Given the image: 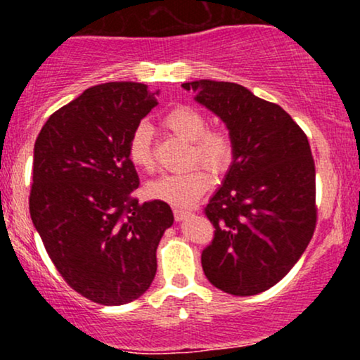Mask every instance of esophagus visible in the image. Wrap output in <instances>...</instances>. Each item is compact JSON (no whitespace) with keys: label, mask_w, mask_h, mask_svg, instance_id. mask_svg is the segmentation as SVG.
<instances>
[{"label":"esophagus","mask_w":360,"mask_h":360,"mask_svg":"<svg viewBox=\"0 0 360 360\" xmlns=\"http://www.w3.org/2000/svg\"><path fill=\"white\" fill-rule=\"evenodd\" d=\"M189 214H191V212H186V210H174V218L177 221H183V220H186V218L189 217Z\"/></svg>","instance_id":"esophagus-1"}]
</instances>
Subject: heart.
<instances>
[{"label": "heart", "instance_id": "1", "mask_svg": "<svg viewBox=\"0 0 360 360\" xmlns=\"http://www.w3.org/2000/svg\"><path fill=\"white\" fill-rule=\"evenodd\" d=\"M162 125L176 137L191 143L189 166L201 162L214 172L229 169L235 157V139L226 128H208V120L201 111L189 106H176L167 111ZM128 159L135 167L143 171L154 169L152 154V128L142 122L131 131L128 140ZM212 176L203 167H193L181 174H164L146 186V194L150 200L189 208L208 191Z\"/></svg>", "mask_w": 360, "mask_h": 360}]
</instances>
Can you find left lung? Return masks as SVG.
<instances>
[{
    "label": "left lung",
    "mask_w": 360,
    "mask_h": 360,
    "mask_svg": "<svg viewBox=\"0 0 360 360\" xmlns=\"http://www.w3.org/2000/svg\"><path fill=\"white\" fill-rule=\"evenodd\" d=\"M225 123L235 157L205 213L214 226L205 276L233 296L278 284L307 250L316 225L315 162L308 139L276 103L235 82H184Z\"/></svg>",
    "instance_id": "1"
}]
</instances>
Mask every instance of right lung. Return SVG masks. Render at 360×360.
Listing matches in <instances>:
<instances>
[{
  "label": "right lung",
  "instance_id": "add662e5",
  "mask_svg": "<svg viewBox=\"0 0 360 360\" xmlns=\"http://www.w3.org/2000/svg\"><path fill=\"white\" fill-rule=\"evenodd\" d=\"M157 94L142 82L93 86L35 140L32 221L65 283L94 303L118 307L147 291L174 221L167 203L131 198L139 174L128 140Z\"/></svg>",
  "mask_w": 360,
  "mask_h": 360
}]
</instances>
